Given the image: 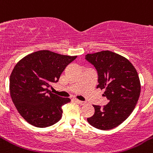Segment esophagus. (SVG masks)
Segmentation results:
<instances>
[{
	"mask_svg": "<svg viewBox=\"0 0 153 153\" xmlns=\"http://www.w3.org/2000/svg\"><path fill=\"white\" fill-rule=\"evenodd\" d=\"M75 100L77 103L80 104V105H84V104H85V102H84V101L78 100Z\"/></svg>",
	"mask_w": 153,
	"mask_h": 153,
	"instance_id": "34e87169",
	"label": "esophagus"
}]
</instances>
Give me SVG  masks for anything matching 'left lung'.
<instances>
[{
	"label": "left lung",
	"instance_id": "left-lung-1",
	"mask_svg": "<svg viewBox=\"0 0 153 153\" xmlns=\"http://www.w3.org/2000/svg\"><path fill=\"white\" fill-rule=\"evenodd\" d=\"M85 59L97 71V88L104 90L102 96L109 100L102 107L94 105L95 112L87 120L97 129H112L125 122L136 106L141 88L137 72L128 59L112 51L88 53Z\"/></svg>",
	"mask_w": 153,
	"mask_h": 153
}]
</instances>
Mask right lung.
I'll return each mask as SVG.
<instances>
[{"mask_svg":"<svg viewBox=\"0 0 153 153\" xmlns=\"http://www.w3.org/2000/svg\"><path fill=\"white\" fill-rule=\"evenodd\" d=\"M77 56L39 51L25 56L15 65L10 78V93L21 116L30 125L46 128L62 118V106L71 101L48 89L59 81L65 67Z\"/></svg>","mask_w":153,"mask_h":153,"instance_id":"add662e5","label":"right lung"}]
</instances>
